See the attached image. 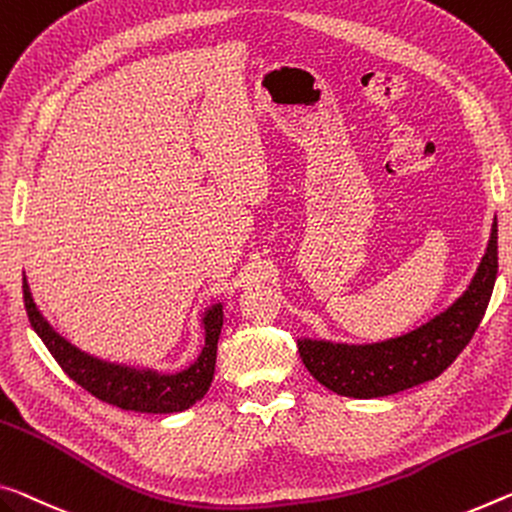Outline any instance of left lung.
<instances>
[{
  "label": "left lung",
  "instance_id": "8db88e82",
  "mask_svg": "<svg viewBox=\"0 0 512 512\" xmlns=\"http://www.w3.org/2000/svg\"><path fill=\"white\" fill-rule=\"evenodd\" d=\"M497 259L494 221L488 250L472 282L449 310L408 335L378 344L358 346L298 339L303 364L323 387L353 399H378L437 378L469 344L488 310L499 269Z\"/></svg>",
  "mask_w": 512,
  "mask_h": 512
}]
</instances>
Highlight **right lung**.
<instances>
[{"instance_id":"add662e5","label":"right lung","mask_w":512,"mask_h":512,"mask_svg":"<svg viewBox=\"0 0 512 512\" xmlns=\"http://www.w3.org/2000/svg\"><path fill=\"white\" fill-rule=\"evenodd\" d=\"M24 307H27L31 328L43 339L47 351L54 355L59 367L75 380L77 385L109 405L134 412H152V415H170L191 408L207 394L214 380L218 335L223 328V305L216 303L202 316L205 326V346L198 360L177 373H159L154 369H134L127 364L104 362L93 358L77 346H72L66 337L56 332L34 303L27 278H22Z\"/></svg>"}]
</instances>
